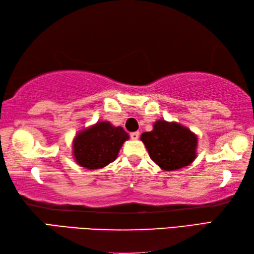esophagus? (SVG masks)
<instances>
[{"mask_svg": "<svg viewBox=\"0 0 254 254\" xmlns=\"http://www.w3.org/2000/svg\"><path fill=\"white\" fill-rule=\"evenodd\" d=\"M130 136H131L132 139H138V137H139V132H138V131L132 132V133L130 134Z\"/></svg>", "mask_w": 254, "mask_h": 254, "instance_id": "1", "label": "esophagus"}]
</instances>
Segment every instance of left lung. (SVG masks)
Masks as SVG:
<instances>
[{
  "mask_svg": "<svg viewBox=\"0 0 254 254\" xmlns=\"http://www.w3.org/2000/svg\"><path fill=\"white\" fill-rule=\"evenodd\" d=\"M153 127V131L144 132L141 139L149 157L161 169H181L195 159L197 136L188 127L165 120L156 121Z\"/></svg>",
  "mask_w": 254,
  "mask_h": 254,
  "instance_id": "left-lung-1",
  "label": "left lung"
}]
</instances>
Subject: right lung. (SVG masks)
Instances as JSON below:
<instances>
[{"instance_id": "1", "label": "right lung", "mask_w": 254, "mask_h": 254, "mask_svg": "<svg viewBox=\"0 0 254 254\" xmlns=\"http://www.w3.org/2000/svg\"><path fill=\"white\" fill-rule=\"evenodd\" d=\"M128 134L110 122H97L76 134L73 141L75 161L86 169H100L118 157Z\"/></svg>"}]
</instances>
